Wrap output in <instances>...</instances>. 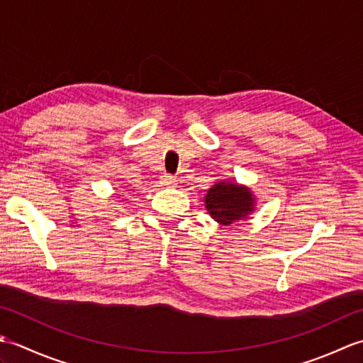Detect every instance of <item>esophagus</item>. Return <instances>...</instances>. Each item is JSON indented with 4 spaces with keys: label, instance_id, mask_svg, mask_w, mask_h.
<instances>
[{
    "label": "esophagus",
    "instance_id": "obj_1",
    "mask_svg": "<svg viewBox=\"0 0 363 363\" xmlns=\"http://www.w3.org/2000/svg\"><path fill=\"white\" fill-rule=\"evenodd\" d=\"M160 184L167 187H176L177 181H176V177L172 174H164V176H160Z\"/></svg>",
    "mask_w": 363,
    "mask_h": 363
}]
</instances>
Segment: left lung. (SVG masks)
Instances as JSON below:
<instances>
[{
	"instance_id": "1",
	"label": "left lung",
	"mask_w": 363,
	"mask_h": 363,
	"mask_svg": "<svg viewBox=\"0 0 363 363\" xmlns=\"http://www.w3.org/2000/svg\"><path fill=\"white\" fill-rule=\"evenodd\" d=\"M256 195L250 187L234 181H218L204 196V206L211 217L221 226L250 218L256 211Z\"/></svg>"
}]
</instances>
